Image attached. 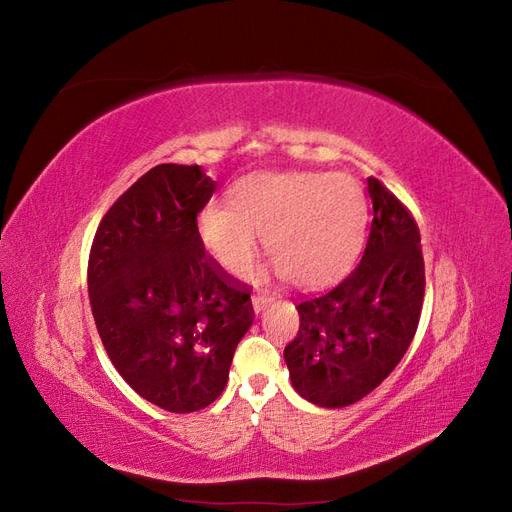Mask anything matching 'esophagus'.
<instances>
[{"mask_svg": "<svg viewBox=\"0 0 512 512\" xmlns=\"http://www.w3.org/2000/svg\"><path fill=\"white\" fill-rule=\"evenodd\" d=\"M271 301H273L271 294H254V297H252V305H254V309H256V314L260 312L262 307L269 305Z\"/></svg>", "mask_w": 512, "mask_h": 512, "instance_id": "1", "label": "esophagus"}]
</instances>
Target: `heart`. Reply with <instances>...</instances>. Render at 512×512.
I'll return each instance as SVG.
<instances>
[{"label":"heart","instance_id":"1","mask_svg":"<svg viewBox=\"0 0 512 512\" xmlns=\"http://www.w3.org/2000/svg\"><path fill=\"white\" fill-rule=\"evenodd\" d=\"M367 220L363 185L348 173L260 170L237 179L224 205L198 215L200 245L222 271L250 267L262 235L275 269L303 290L342 280L359 254Z\"/></svg>","mask_w":512,"mask_h":512}]
</instances>
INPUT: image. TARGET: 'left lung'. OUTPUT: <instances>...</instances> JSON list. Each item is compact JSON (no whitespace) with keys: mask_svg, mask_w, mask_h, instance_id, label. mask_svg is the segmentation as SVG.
<instances>
[{"mask_svg":"<svg viewBox=\"0 0 512 512\" xmlns=\"http://www.w3.org/2000/svg\"><path fill=\"white\" fill-rule=\"evenodd\" d=\"M374 205L363 258L342 284L297 305L284 350L290 382L322 408H346L391 374L412 342L425 297L421 232L401 200L369 177Z\"/></svg>","mask_w":512,"mask_h":512,"instance_id":"8db88e82","label":"left lung"}]
</instances>
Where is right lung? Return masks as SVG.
Returning <instances> with one entry per match:
<instances>
[{"mask_svg": "<svg viewBox=\"0 0 512 512\" xmlns=\"http://www.w3.org/2000/svg\"><path fill=\"white\" fill-rule=\"evenodd\" d=\"M213 192L200 166H153L106 211L89 254V301L108 359L143 399L177 414L222 395L254 322L250 286L198 239L196 215Z\"/></svg>", "mask_w": 512, "mask_h": 512, "instance_id": "add662e5", "label": "right lung"}]
</instances>
